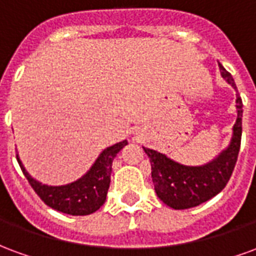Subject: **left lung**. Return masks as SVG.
Listing matches in <instances>:
<instances>
[{"label":"left lung","mask_w":256,"mask_h":256,"mask_svg":"<svg viewBox=\"0 0 256 256\" xmlns=\"http://www.w3.org/2000/svg\"><path fill=\"white\" fill-rule=\"evenodd\" d=\"M220 75L234 89L236 84L230 72L220 64ZM237 119L233 126L230 145L220 156L204 166H184L158 150L144 148L152 168V182L155 192L162 202L174 210L196 207L207 202L225 188L236 166L237 156L242 144V101L236 94Z\"/></svg>","instance_id":"8db88e82"}]
</instances>
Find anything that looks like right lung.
<instances>
[{"mask_svg": "<svg viewBox=\"0 0 256 256\" xmlns=\"http://www.w3.org/2000/svg\"><path fill=\"white\" fill-rule=\"evenodd\" d=\"M124 145H128L126 140L108 146L101 152L94 164L84 177L79 178L75 182L62 186H49L38 182L27 172L20 162L19 155H16V159L19 162L20 168L31 188L36 190V194L46 206L64 214L89 215L93 214L106 203V192L111 182L112 162Z\"/></svg>", "mask_w": 256, "mask_h": 256, "instance_id": "right-lung-1", "label": "right lung"}]
</instances>
